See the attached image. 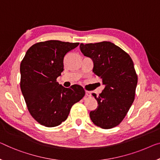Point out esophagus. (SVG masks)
Here are the masks:
<instances>
[{
	"label": "esophagus",
	"instance_id": "1",
	"mask_svg": "<svg viewBox=\"0 0 160 160\" xmlns=\"http://www.w3.org/2000/svg\"><path fill=\"white\" fill-rule=\"evenodd\" d=\"M85 94H86V96H87V97H91V96H92V94H91V92H88V91H86Z\"/></svg>",
	"mask_w": 160,
	"mask_h": 160
}]
</instances>
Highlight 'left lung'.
Returning <instances> with one entry per match:
<instances>
[{
	"label": "left lung",
	"mask_w": 160,
	"mask_h": 160,
	"mask_svg": "<svg viewBox=\"0 0 160 160\" xmlns=\"http://www.w3.org/2000/svg\"><path fill=\"white\" fill-rule=\"evenodd\" d=\"M85 56L94 61L93 72L102 78L104 90L97 97L98 107L89 116L95 125L111 129L120 124L133 103L137 75L128 53L109 41L80 44Z\"/></svg>",
	"instance_id": "8db88e82"
}]
</instances>
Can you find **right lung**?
<instances>
[{
  "instance_id": "1",
  "label": "right lung",
  "mask_w": 160,
  "mask_h": 160,
  "mask_svg": "<svg viewBox=\"0 0 160 160\" xmlns=\"http://www.w3.org/2000/svg\"><path fill=\"white\" fill-rule=\"evenodd\" d=\"M78 43L51 40L33 44L20 66L21 89L30 114L39 124L53 127L67 119L71 108L84 97L79 85L65 88L56 82L63 58Z\"/></svg>"
}]
</instances>
